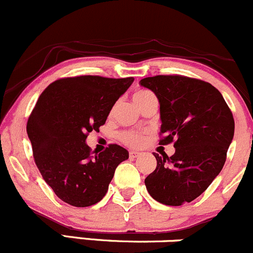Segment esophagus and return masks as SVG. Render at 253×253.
Segmentation results:
<instances>
[{
	"instance_id": "1",
	"label": "esophagus",
	"mask_w": 253,
	"mask_h": 253,
	"mask_svg": "<svg viewBox=\"0 0 253 253\" xmlns=\"http://www.w3.org/2000/svg\"><path fill=\"white\" fill-rule=\"evenodd\" d=\"M140 155H141L140 152L134 151V150H131V151H129V157L131 158H137V157H139Z\"/></svg>"
}]
</instances>
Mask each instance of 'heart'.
<instances>
[{
	"label": "heart",
	"mask_w": 253,
	"mask_h": 253,
	"mask_svg": "<svg viewBox=\"0 0 253 253\" xmlns=\"http://www.w3.org/2000/svg\"><path fill=\"white\" fill-rule=\"evenodd\" d=\"M151 97H154V95L150 91L138 90L134 93V96H133V98H134V102L137 103V105H139L143 102H145L146 99L151 98ZM119 139L128 146H140L144 143L145 135L139 131H124L119 134Z\"/></svg>",
	"instance_id": "obj_1"
}]
</instances>
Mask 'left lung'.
<instances>
[{
    "label": "left lung",
    "mask_w": 253,
    "mask_h": 253,
    "mask_svg": "<svg viewBox=\"0 0 253 253\" xmlns=\"http://www.w3.org/2000/svg\"><path fill=\"white\" fill-rule=\"evenodd\" d=\"M160 102L161 145L175 154L158 156L145 186L155 201L171 207L190 203L223 168L234 135V119L221 92L209 83L184 76H155L139 82Z\"/></svg>",
    "instance_id": "1"
}]
</instances>
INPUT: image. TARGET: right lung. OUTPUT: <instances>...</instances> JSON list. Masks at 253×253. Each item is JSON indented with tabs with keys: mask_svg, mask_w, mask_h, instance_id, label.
<instances>
[{
	"mask_svg": "<svg viewBox=\"0 0 253 253\" xmlns=\"http://www.w3.org/2000/svg\"><path fill=\"white\" fill-rule=\"evenodd\" d=\"M133 80L132 77L62 78L38 98L27 121V135L42 176L65 203L78 208L98 203L116 167L128 158V151L118 144L93 155L85 140L90 132H99Z\"/></svg>",
	"mask_w": 253,
	"mask_h": 253,
	"instance_id": "obj_1",
	"label": "right lung"
}]
</instances>
